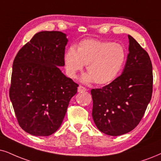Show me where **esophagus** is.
Instances as JSON below:
<instances>
[{"label": "esophagus", "mask_w": 161, "mask_h": 161, "mask_svg": "<svg viewBox=\"0 0 161 161\" xmlns=\"http://www.w3.org/2000/svg\"><path fill=\"white\" fill-rule=\"evenodd\" d=\"M87 91V89L85 88V87L81 86V85H79L78 87V92H82V91Z\"/></svg>", "instance_id": "obj_1"}]
</instances>
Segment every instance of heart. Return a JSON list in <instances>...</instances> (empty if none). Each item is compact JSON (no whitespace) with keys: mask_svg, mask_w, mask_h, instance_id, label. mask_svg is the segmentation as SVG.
<instances>
[{"mask_svg":"<svg viewBox=\"0 0 161 161\" xmlns=\"http://www.w3.org/2000/svg\"><path fill=\"white\" fill-rule=\"evenodd\" d=\"M125 49L121 44L110 42L87 39L78 44L76 49L70 47L64 55L67 74L74 78L78 71L86 65L87 74L82 81L105 85L117 78L125 61Z\"/></svg>","mask_w":161,"mask_h":161,"instance_id":"obj_1","label":"heart"}]
</instances>
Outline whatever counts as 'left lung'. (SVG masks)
<instances>
[{
  "mask_svg": "<svg viewBox=\"0 0 161 161\" xmlns=\"http://www.w3.org/2000/svg\"><path fill=\"white\" fill-rule=\"evenodd\" d=\"M129 54L123 74L103 88L92 89V117L99 131L119 136L139 124L152 99V64L149 56L129 35Z\"/></svg>",
  "mask_w": 161,
  "mask_h": 161,
  "instance_id": "1",
  "label": "left lung"
}]
</instances>
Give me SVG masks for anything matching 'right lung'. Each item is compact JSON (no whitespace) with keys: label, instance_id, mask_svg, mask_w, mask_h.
I'll return each mask as SVG.
<instances>
[{"label":"right lung","instance_id":"obj_1","mask_svg":"<svg viewBox=\"0 0 161 161\" xmlns=\"http://www.w3.org/2000/svg\"><path fill=\"white\" fill-rule=\"evenodd\" d=\"M68 42L62 32H37L14 59L9 98L20 126L32 135L56 132L77 92L78 85L58 68Z\"/></svg>","mask_w":161,"mask_h":161}]
</instances>
